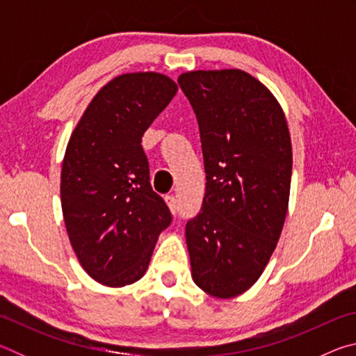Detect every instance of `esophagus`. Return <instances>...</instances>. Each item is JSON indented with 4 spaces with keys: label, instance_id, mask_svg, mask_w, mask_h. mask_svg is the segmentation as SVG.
Segmentation results:
<instances>
[{
    "label": "esophagus",
    "instance_id": "obj_1",
    "mask_svg": "<svg viewBox=\"0 0 356 356\" xmlns=\"http://www.w3.org/2000/svg\"><path fill=\"white\" fill-rule=\"evenodd\" d=\"M165 201H166V204H168V207H170L171 213L176 215V213H177V200H176V196L168 195V196L165 197Z\"/></svg>",
    "mask_w": 356,
    "mask_h": 356
}]
</instances>
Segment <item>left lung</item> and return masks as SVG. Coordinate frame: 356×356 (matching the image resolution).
<instances>
[{
    "label": "left lung",
    "mask_w": 356,
    "mask_h": 356,
    "mask_svg": "<svg viewBox=\"0 0 356 356\" xmlns=\"http://www.w3.org/2000/svg\"><path fill=\"white\" fill-rule=\"evenodd\" d=\"M200 124L206 196L186 222L191 278L216 298L254 284L287 215L292 143L286 114L267 86L240 69L179 76Z\"/></svg>",
    "instance_id": "obj_1"
}]
</instances>
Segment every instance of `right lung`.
<instances>
[{
  "label": "right lung",
  "instance_id": "1",
  "mask_svg": "<svg viewBox=\"0 0 356 356\" xmlns=\"http://www.w3.org/2000/svg\"><path fill=\"white\" fill-rule=\"evenodd\" d=\"M177 89L159 72L114 76L70 135L61 170L64 222L78 262L104 286L141 280L171 222L150 186L141 138Z\"/></svg>",
  "mask_w": 356,
  "mask_h": 356
}]
</instances>
